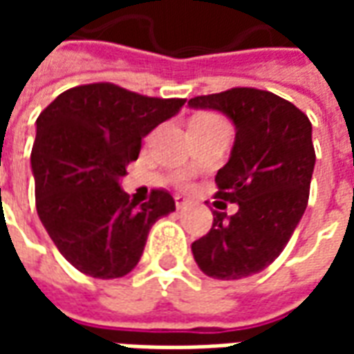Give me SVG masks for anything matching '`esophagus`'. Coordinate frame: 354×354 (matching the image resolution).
I'll return each instance as SVG.
<instances>
[{"mask_svg":"<svg viewBox=\"0 0 354 354\" xmlns=\"http://www.w3.org/2000/svg\"><path fill=\"white\" fill-rule=\"evenodd\" d=\"M174 203H176L178 210H182V208L187 207V203H189V201L185 199V197H180V195H178V197H174Z\"/></svg>","mask_w":354,"mask_h":354,"instance_id":"1","label":"esophagus"}]
</instances>
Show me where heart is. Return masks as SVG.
<instances>
[{
	"mask_svg": "<svg viewBox=\"0 0 354 354\" xmlns=\"http://www.w3.org/2000/svg\"><path fill=\"white\" fill-rule=\"evenodd\" d=\"M195 119H218V117H216V115H199V117H195ZM178 182L184 185V187H189V182H187V180H185L184 176L180 178Z\"/></svg>",
	"mask_w": 354,
	"mask_h": 354,
	"instance_id": "obj_1",
	"label": "heart"
}]
</instances>
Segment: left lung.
I'll return each mask as SVG.
<instances>
[{
  "label": "left lung",
  "instance_id": "8db88e82",
  "mask_svg": "<svg viewBox=\"0 0 354 354\" xmlns=\"http://www.w3.org/2000/svg\"><path fill=\"white\" fill-rule=\"evenodd\" d=\"M187 104L222 111L237 131L230 161L216 174V199L237 203V214L214 210L210 231L192 245L193 258L212 279L260 273L288 245L307 208L315 169L311 121L292 102L252 87Z\"/></svg>",
  "mask_w": 354,
  "mask_h": 354
}]
</instances>
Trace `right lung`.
<instances>
[{
  "mask_svg": "<svg viewBox=\"0 0 354 354\" xmlns=\"http://www.w3.org/2000/svg\"><path fill=\"white\" fill-rule=\"evenodd\" d=\"M184 104L91 83L58 94L39 113L32 147L35 208L60 254L81 273H131L151 225L176 208L162 189L142 205L129 201L119 178L138 159L142 138Z\"/></svg>",
  "mask_w": 354,
  "mask_h": 354,
  "instance_id": "obj_1",
  "label": "right lung"
}]
</instances>
